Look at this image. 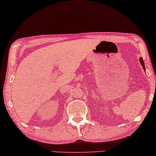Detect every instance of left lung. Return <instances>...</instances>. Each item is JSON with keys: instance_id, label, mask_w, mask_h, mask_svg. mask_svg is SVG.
<instances>
[{"instance_id": "8db88e82", "label": "left lung", "mask_w": 156, "mask_h": 156, "mask_svg": "<svg viewBox=\"0 0 156 156\" xmlns=\"http://www.w3.org/2000/svg\"><path fill=\"white\" fill-rule=\"evenodd\" d=\"M140 64H142L143 69H145V64H144V62H143V58H140Z\"/></svg>"}]
</instances>
